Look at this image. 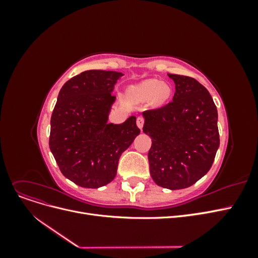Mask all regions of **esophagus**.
<instances>
[{
    "label": "esophagus",
    "mask_w": 258,
    "mask_h": 258,
    "mask_svg": "<svg viewBox=\"0 0 258 258\" xmlns=\"http://www.w3.org/2000/svg\"><path fill=\"white\" fill-rule=\"evenodd\" d=\"M137 124H138V127L140 128V129H143V124H144V118H143V117H141V116H140V117H138V118H137Z\"/></svg>",
    "instance_id": "obj_1"
}]
</instances>
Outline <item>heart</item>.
<instances>
[{
  "label": "heart",
  "instance_id": "b5f03b06",
  "mask_svg": "<svg viewBox=\"0 0 258 258\" xmlns=\"http://www.w3.org/2000/svg\"><path fill=\"white\" fill-rule=\"evenodd\" d=\"M134 90L141 99L153 98L154 102L157 104L165 102L171 93L169 86L158 80H146L139 84Z\"/></svg>",
  "mask_w": 258,
  "mask_h": 258
}]
</instances>
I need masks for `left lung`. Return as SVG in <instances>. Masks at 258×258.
<instances>
[{"mask_svg":"<svg viewBox=\"0 0 258 258\" xmlns=\"http://www.w3.org/2000/svg\"><path fill=\"white\" fill-rule=\"evenodd\" d=\"M175 84L172 101L142 113L143 132L152 139L151 176L171 190L194 185L205 176L220 146L217 110L209 91L188 76L168 74Z\"/></svg>","mask_w":258,"mask_h":258,"instance_id":"8db88e82","label":"left lung"}]
</instances>
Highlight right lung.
<instances>
[{"instance_id":"obj_1","label":"right lung","mask_w":258,"mask_h":258,"mask_svg":"<svg viewBox=\"0 0 258 258\" xmlns=\"http://www.w3.org/2000/svg\"><path fill=\"white\" fill-rule=\"evenodd\" d=\"M123 74L90 70L69 80L50 119L49 148L60 171L85 188H99L116 176L120 155L140 135L137 117L108 122L115 85Z\"/></svg>"}]
</instances>
